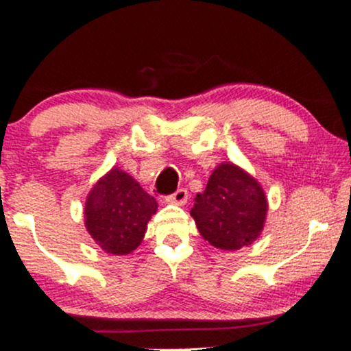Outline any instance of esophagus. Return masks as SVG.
<instances>
[{
	"mask_svg": "<svg viewBox=\"0 0 351 351\" xmlns=\"http://www.w3.org/2000/svg\"><path fill=\"white\" fill-rule=\"evenodd\" d=\"M168 203H173V205H184L188 202V191L184 188H180L178 191H175L171 196L167 198Z\"/></svg>",
	"mask_w": 351,
	"mask_h": 351,
	"instance_id": "obj_1",
	"label": "esophagus"
}]
</instances>
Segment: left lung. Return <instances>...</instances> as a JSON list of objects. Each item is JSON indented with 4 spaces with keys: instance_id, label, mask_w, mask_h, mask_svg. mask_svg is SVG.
Returning a JSON list of instances; mask_svg holds the SVG:
<instances>
[{
    "instance_id": "left-lung-1",
    "label": "left lung",
    "mask_w": 351,
    "mask_h": 351,
    "mask_svg": "<svg viewBox=\"0 0 351 351\" xmlns=\"http://www.w3.org/2000/svg\"><path fill=\"white\" fill-rule=\"evenodd\" d=\"M268 199L261 184L234 163H221L191 208L196 228L211 246L234 252L263 232Z\"/></svg>"
}]
</instances>
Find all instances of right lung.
Returning <instances> with one entry per match:
<instances>
[{"instance_id": "obj_1", "label": "right lung", "mask_w": 351, "mask_h": 351, "mask_svg": "<svg viewBox=\"0 0 351 351\" xmlns=\"http://www.w3.org/2000/svg\"><path fill=\"white\" fill-rule=\"evenodd\" d=\"M158 203L126 171L113 167L93 184L84 203V226L111 255H130L143 241Z\"/></svg>"}]
</instances>
